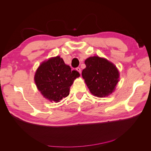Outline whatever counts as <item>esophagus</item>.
<instances>
[{"instance_id":"obj_1","label":"esophagus","mask_w":151,"mask_h":151,"mask_svg":"<svg viewBox=\"0 0 151 151\" xmlns=\"http://www.w3.org/2000/svg\"><path fill=\"white\" fill-rule=\"evenodd\" d=\"M76 70L78 71L80 73V74H81V68L79 67H77L76 68Z\"/></svg>"}]
</instances>
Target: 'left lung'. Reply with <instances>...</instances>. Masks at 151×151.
<instances>
[{
	"label": "left lung",
	"mask_w": 151,
	"mask_h": 151,
	"mask_svg": "<svg viewBox=\"0 0 151 151\" xmlns=\"http://www.w3.org/2000/svg\"><path fill=\"white\" fill-rule=\"evenodd\" d=\"M84 63L86 67L82 76L91 93L99 98L111 94L119 81V72L116 66L98 56L90 57Z\"/></svg>",
	"instance_id": "1"
}]
</instances>
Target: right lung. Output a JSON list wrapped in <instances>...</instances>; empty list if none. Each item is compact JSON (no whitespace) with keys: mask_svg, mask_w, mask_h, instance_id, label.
<instances>
[{"mask_svg":"<svg viewBox=\"0 0 151 151\" xmlns=\"http://www.w3.org/2000/svg\"><path fill=\"white\" fill-rule=\"evenodd\" d=\"M79 76L78 72L71 70L70 66L57 56L41 63L36 71L35 82L45 98L57 103L68 96L70 87Z\"/></svg>","mask_w":151,"mask_h":151,"instance_id":"obj_1","label":"right lung"}]
</instances>
